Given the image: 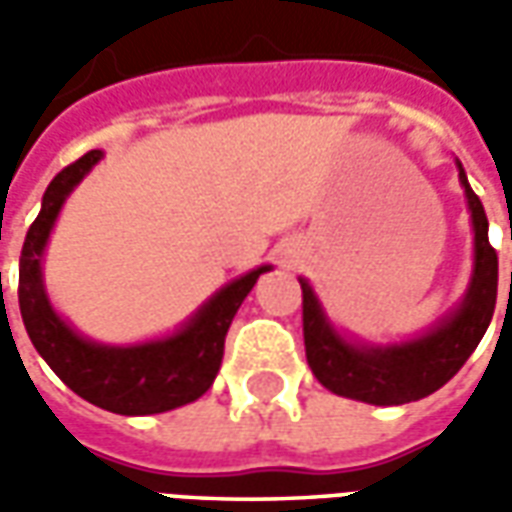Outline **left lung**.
<instances>
[{
  "instance_id": "1",
  "label": "left lung",
  "mask_w": 512,
  "mask_h": 512,
  "mask_svg": "<svg viewBox=\"0 0 512 512\" xmlns=\"http://www.w3.org/2000/svg\"><path fill=\"white\" fill-rule=\"evenodd\" d=\"M458 170L474 226V270L463 303L438 322L436 328L389 347L347 342L328 322L306 278H300L308 366L314 378L333 394L369 405H402L422 400L458 375L460 366L466 364V358L474 353V347L488 331L496 306L499 259L488 242V217L480 198L469 187L460 162Z\"/></svg>"
}]
</instances>
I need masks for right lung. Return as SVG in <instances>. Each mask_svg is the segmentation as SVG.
Returning a JSON list of instances; mask_svg holds the SVG:
<instances>
[{
	"mask_svg": "<svg viewBox=\"0 0 512 512\" xmlns=\"http://www.w3.org/2000/svg\"><path fill=\"white\" fill-rule=\"evenodd\" d=\"M99 159L101 151H88L74 165L60 170L43 192L41 215L27 231L18 262L21 320L43 361L82 400L121 416L173 411L198 400L215 383L231 320L259 275L273 267L264 264L239 275L237 281L209 297V303L198 308L184 328L165 339L110 347L79 336L46 297L41 259L65 198Z\"/></svg>",
	"mask_w": 512,
	"mask_h": 512,
	"instance_id": "add662e5",
	"label": "right lung"
}]
</instances>
